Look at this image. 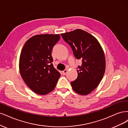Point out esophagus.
<instances>
[{"label": "esophagus", "instance_id": "1", "mask_svg": "<svg viewBox=\"0 0 128 128\" xmlns=\"http://www.w3.org/2000/svg\"><path fill=\"white\" fill-rule=\"evenodd\" d=\"M68 72V70H64L63 71H62V74H63V75H65L66 73Z\"/></svg>", "mask_w": 128, "mask_h": 128}]
</instances>
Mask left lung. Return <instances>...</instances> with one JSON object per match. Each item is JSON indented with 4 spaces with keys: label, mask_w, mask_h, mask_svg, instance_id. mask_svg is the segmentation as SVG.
Returning <instances> with one entry per match:
<instances>
[{
    "label": "left lung",
    "mask_w": 128,
    "mask_h": 128,
    "mask_svg": "<svg viewBox=\"0 0 128 128\" xmlns=\"http://www.w3.org/2000/svg\"><path fill=\"white\" fill-rule=\"evenodd\" d=\"M61 36L71 46L76 58L82 60L76 79L71 82L72 87L78 94L86 95L95 89L104 75V52L95 37L85 31L76 29Z\"/></svg>",
    "instance_id": "left-lung-1"
}]
</instances>
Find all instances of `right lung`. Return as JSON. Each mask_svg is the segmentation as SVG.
Returning <instances> with one entry per match:
<instances>
[{
    "label": "right lung",
    "instance_id": "right-lung-1",
    "mask_svg": "<svg viewBox=\"0 0 128 128\" xmlns=\"http://www.w3.org/2000/svg\"><path fill=\"white\" fill-rule=\"evenodd\" d=\"M60 39V34L32 36L20 53L19 70L23 81L32 91L44 95L55 89L60 74L53 66L52 51Z\"/></svg>",
    "mask_w": 128,
    "mask_h": 128
}]
</instances>
